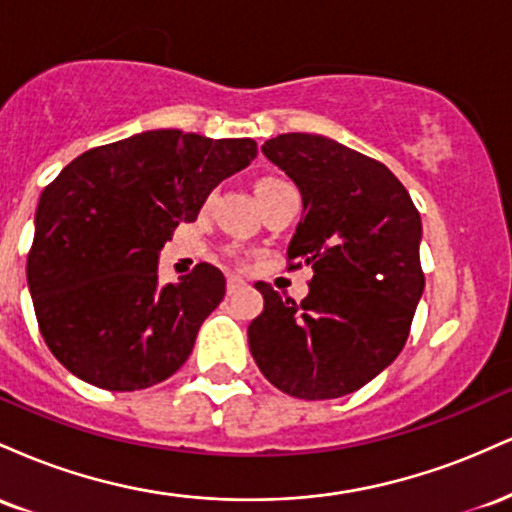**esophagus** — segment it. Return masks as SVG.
<instances>
[{
	"label": "esophagus",
	"instance_id": "esophagus-1",
	"mask_svg": "<svg viewBox=\"0 0 512 512\" xmlns=\"http://www.w3.org/2000/svg\"><path fill=\"white\" fill-rule=\"evenodd\" d=\"M243 286H245V281L240 279V276H228V284H226L228 293H238Z\"/></svg>",
	"mask_w": 512,
	"mask_h": 512
}]
</instances>
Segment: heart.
I'll list each match as a JSON object with an SVG mask.
<instances>
[{
	"mask_svg": "<svg viewBox=\"0 0 512 512\" xmlns=\"http://www.w3.org/2000/svg\"><path fill=\"white\" fill-rule=\"evenodd\" d=\"M274 182H281V180H276V178H264V180L257 182V187H264V185H274Z\"/></svg>",
	"mask_w": 512,
	"mask_h": 512,
	"instance_id": "obj_1",
	"label": "heart"
}]
</instances>
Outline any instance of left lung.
<instances>
[{
    "label": "left lung",
    "mask_w": 512,
    "mask_h": 512,
    "mask_svg": "<svg viewBox=\"0 0 512 512\" xmlns=\"http://www.w3.org/2000/svg\"><path fill=\"white\" fill-rule=\"evenodd\" d=\"M262 154L301 190L289 260L313 267V279L301 303L257 284L264 310L248 327L252 358L286 395L344 397L407 344L424 293L421 216L390 168L334 139L279 134Z\"/></svg>",
    "instance_id": "left-lung-1"
}]
</instances>
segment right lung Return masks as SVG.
<instances>
[{"instance_id":"add662e5","label":"right lung","mask_w":512,"mask_h":512,"mask_svg":"<svg viewBox=\"0 0 512 512\" xmlns=\"http://www.w3.org/2000/svg\"><path fill=\"white\" fill-rule=\"evenodd\" d=\"M255 156L252 139L151 129L86 151L45 187L26 276L40 334L69 373L132 392L187 361L226 279L202 262L163 286L158 252Z\"/></svg>"}]
</instances>
